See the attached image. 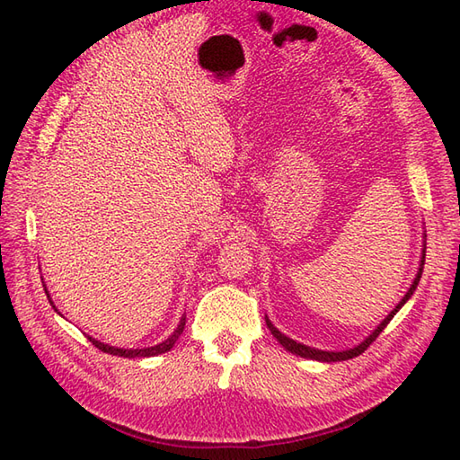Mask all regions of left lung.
<instances>
[{
    "label": "left lung",
    "instance_id": "obj_1",
    "mask_svg": "<svg viewBox=\"0 0 460 460\" xmlns=\"http://www.w3.org/2000/svg\"><path fill=\"white\" fill-rule=\"evenodd\" d=\"M423 265H425V247H423V257H421V267H419V272H417V277H415V280H413V285H411V288L407 290V295L402 298V302H399V305L389 312L387 314V318L381 322V324L371 332V334L361 341L359 346H356V348H349V349H344V351H324V349H316V348H310V346H305V344H300V341H295V340H290L288 336H285L282 334V332H279L275 326H272V322L267 318V326H269V330L272 332V336H275L279 341H280V346L285 348V349H288L290 354H296V356H300V358H308V359H318V361H344V359H351V358H356V356H359L361 351H366L367 348H369V344L371 341H374L381 332H384V328L389 324V322H392V318L397 314L399 312V308H402L405 302L411 298V295L415 292V288H417V285H419V279H421V272H423Z\"/></svg>",
    "mask_w": 460,
    "mask_h": 460
}]
</instances>
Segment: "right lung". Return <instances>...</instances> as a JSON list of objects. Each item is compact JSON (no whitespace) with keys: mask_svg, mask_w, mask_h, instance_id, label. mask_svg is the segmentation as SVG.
Segmentation results:
<instances>
[{"mask_svg":"<svg viewBox=\"0 0 460 460\" xmlns=\"http://www.w3.org/2000/svg\"><path fill=\"white\" fill-rule=\"evenodd\" d=\"M45 292H47V290H45ZM47 298H49V292H47ZM51 305H53V302H51ZM183 328H185V316H181V320H180L178 328L173 330V334H172L168 340H164L162 344H158V346H152V348H142V349H124V348H114V346L104 344V341H99V340H94V338H89V340H91L93 344H94L96 348H99L101 351H104V354L120 356V358H150V356L165 354V351L172 349V348H173V344H175V341H178V338L181 336Z\"/></svg>","mask_w":460,"mask_h":460,"instance_id":"1","label":"right lung"}]
</instances>
